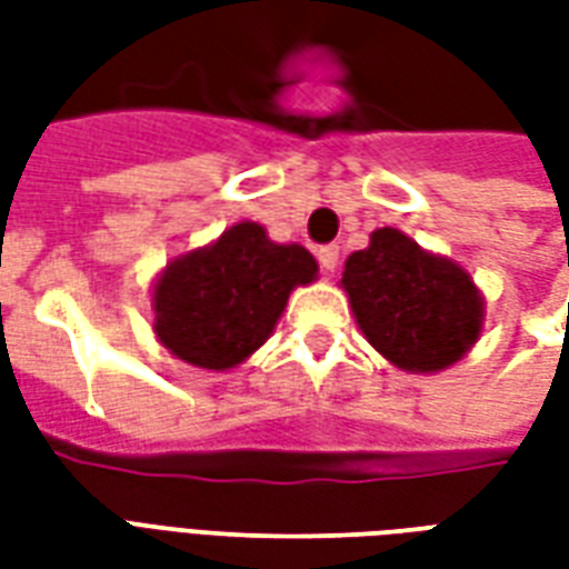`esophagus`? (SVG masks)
Here are the masks:
<instances>
[{"label":"esophagus","mask_w":569,"mask_h":569,"mask_svg":"<svg viewBox=\"0 0 569 569\" xmlns=\"http://www.w3.org/2000/svg\"><path fill=\"white\" fill-rule=\"evenodd\" d=\"M317 259H320L322 271H335L338 261H341V249L335 247V243H326V247L317 249Z\"/></svg>","instance_id":"1"}]
</instances>
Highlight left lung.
I'll return each instance as SVG.
<instances>
[{"mask_svg":"<svg viewBox=\"0 0 569 569\" xmlns=\"http://www.w3.org/2000/svg\"><path fill=\"white\" fill-rule=\"evenodd\" d=\"M350 308L369 345L406 371H439L481 332V296L463 268L396 228L371 234L345 264Z\"/></svg>","mask_w":569,"mask_h":569,"instance_id":"left-lung-1","label":"left lung"}]
</instances>
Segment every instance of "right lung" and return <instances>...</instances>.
<instances>
[{
	"label": "right lung",
	"instance_id": "right-lung-1",
	"mask_svg": "<svg viewBox=\"0 0 569 569\" xmlns=\"http://www.w3.org/2000/svg\"><path fill=\"white\" fill-rule=\"evenodd\" d=\"M313 277L317 261L308 249L280 247L261 224L240 222L161 273L154 332L191 366L234 369L268 341L289 292Z\"/></svg>",
	"mask_w": 569,
	"mask_h": 569
}]
</instances>
